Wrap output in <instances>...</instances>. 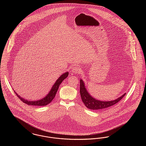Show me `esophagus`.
<instances>
[{"label":"esophagus","mask_w":146,"mask_h":146,"mask_svg":"<svg viewBox=\"0 0 146 146\" xmlns=\"http://www.w3.org/2000/svg\"><path fill=\"white\" fill-rule=\"evenodd\" d=\"M72 72L74 73H79L80 72V68L78 66H74L72 68Z\"/></svg>","instance_id":"obj_1"}]
</instances>
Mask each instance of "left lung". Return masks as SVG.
<instances>
[{"label":"left lung","mask_w":146,"mask_h":146,"mask_svg":"<svg viewBox=\"0 0 146 146\" xmlns=\"http://www.w3.org/2000/svg\"><path fill=\"white\" fill-rule=\"evenodd\" d=\"M80 94L82 100L85 106L88 108L92 110H102L113 106L117 104L119 101H120L126 94H124L121 96L113 101H102L97 100L94 97H92L89 94V93L87 91L84 82L82 79H80Z\"/></svg>","instance_id":"obj_1"}]
</instances>
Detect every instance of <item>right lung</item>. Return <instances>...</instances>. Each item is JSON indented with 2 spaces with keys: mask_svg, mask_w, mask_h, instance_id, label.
<instances>
[{
  "mask_svg": "<svg viewBox=\"0 0 146 146\" xmlns=\"http://www.w3.org/2000/svg\"><path fill=\"white\" fill-rule=\"evenodd\" d=\"M68 72H67L64 73V74H62V76H60L58 79L56 81L55 83L52 86L51 90L50 91L49 94L44 98H42V99L37 100V101H29L27 100L26 99H24L23 98L21 97L20 95H19L15 91V93L16 95V96L19 97L21 101L26 104L28 105H32V106H46L50 104L52 100L54 98L55 96L56 92L58 89L60 85L62 82L63 80L65 79L68 76Z\"/></svg>",
  "mask_w": 146,
  "mask_h": 146,
  "instance_id": "obj_1",
  "label": "right lung"
}]
</instances>
